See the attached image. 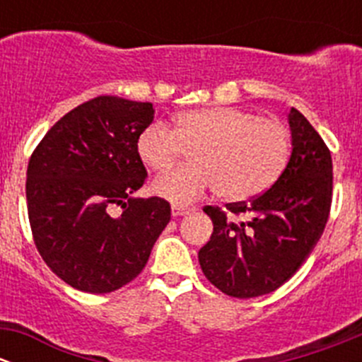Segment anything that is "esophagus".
Segmentation results:
<instances>
[{
    "label": "esophagus",
    "instance_id": "34e87169",
    "mask_svg": "<svg viewBox=\"0 0 362 362\" xmlns=\"http://www.w3.org/2000/svg\"><path fill=\"white\" fill-rule=\"evenodd\" d=\"M196 208L192 206H185V204H173L171 206V214H173V217H182V215H189L191 211H194Z\"/></svg>",
    "mask_w": 362,
    "mask_h": 362
}]
</instances>
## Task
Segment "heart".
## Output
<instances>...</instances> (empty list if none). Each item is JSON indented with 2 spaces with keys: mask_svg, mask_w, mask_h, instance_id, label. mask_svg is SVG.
Listing matches in <instances>:
<instances>
[{
  "mask_svg": "<svg viewBox=\"0 0 362 362\" xmlns=\"http://www.w3.org/2000/svg\"><path fill=\"white\" fill-rule=\"evenodd\" d=\"M151 170H171L185 151L191 164L154 182L152 191L177 204L208 189L228 202H243L272 187L286 170L293 140L286 126L235 107H208L175 117V127L152 122L136 141Z\"/></svg>",
  "mask_w": 362,
  "mask_h": 362,
  "instance_id": "1",
  "label": "heart"
}]
</instances>
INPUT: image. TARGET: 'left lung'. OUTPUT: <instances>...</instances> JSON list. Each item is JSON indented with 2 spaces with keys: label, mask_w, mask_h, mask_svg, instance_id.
I'll return each instance as SVG.
<instances>
[{
  "label": "left lung",
  "mask_w": 362,
  "mask_h": 362,
  "mask_svg": "<svg viewBox=\"0 0 362 362\" xmlns=\"http://www.w3.org/2000/svg\"><path fill=\"white\" fill-rule=\"evenodd\" d=\"M293 154L279 180L249 202L204 206L214 233L199 250L210 284L233 298L273 293L308 259L327 224L333 202V159L320 134L291 108Z\"/></svg>",
  "instance_id": "left-lung-1"
}]
</instances>
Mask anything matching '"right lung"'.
<instances>
[{
  "label": "right lung",
  "mask_w": 362,
  "mask_h": 362,
  "mask_svg": "<svg viewBox=\"0 0 362 362\" xmlns=\"http://www.w3.org/2000/svg\"><path fill=\"white\" fill-rule=\"evenodd\" d=\"M152 119V103L98 96L57 120L29 158L33 240L73 289L105 294L129 284L170 222L166 199L131 196L147 180L136 141Z\"/></svg>",
  "instance_id": "add662e5"
}]
</instances>
